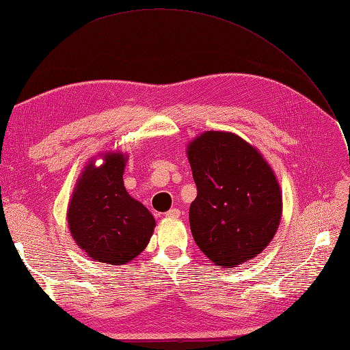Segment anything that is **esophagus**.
Returning <instances> with one entry per match:
<instances>
[{
    "label": "esophagus",
    "mask_w": 350,
    "mask_h": 350,
    "mask_svg": "<svg viewBox=\"0 0 350 350\" xmlns=\"http://www.w3.org/2000/svg\"><path fill=\"white\" fill-rule=\"evenodd\" d=\"M180 215H181V211L176 209V208L169 209V211L166 212V217H167V218H180Z\"/></svg>",
    "instance_id": "34e87169"
}]
</instances>
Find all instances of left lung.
I'll use <instances>...</instances> for the list:
<instances>
[{"instance_id": "1", "label": "left lung", "mask_w": 350, "mask_h": 350, "mask_svg": "<svg viewBox=\"0 0 350 350\" xmlns=\"http://www.w3.org/2000/svg\"><path fill=\"white\" fill-rule=\"evenodd\" d=\"M198 198L190 228L200 251L221 269L261 254L282 218V191L261 152L239 135L206 131L187 146Z\"/></svg>"}]
</instances>
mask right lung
<instances>
[{
	"mask_svg": "<svg viewBox=\"0 0 350 350\" xmlns=\"http://www.w3.org/2000/svg\"><path fill=\"white\" fill-rule=\"evenodd\" d=\"M100 156L104 163L96 166L92 159L75 183L66 211L68 228L88 257L123 266L147 248L156 219L124 189L126 152Z\"/></svg>",
	"mask_w": 350,
	"mask_h": 350,
	"instance_id": "right-lung-1",
	"label": "right lung"
}]
</instances>
